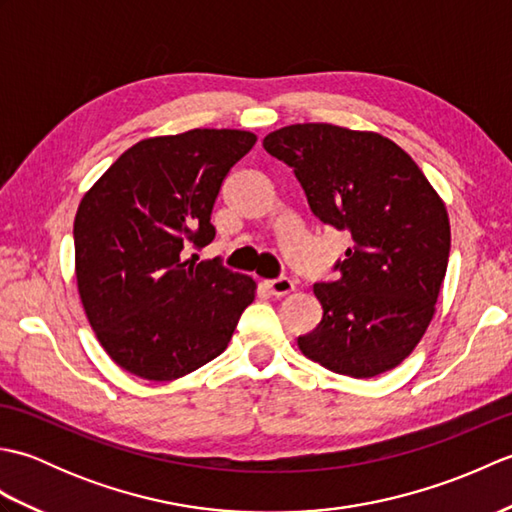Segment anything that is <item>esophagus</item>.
I'll list each match as a JSON object with an SVG mask.
<instances>
[{
    "mask_svg": "<svg viewBox=\"0 0 512 512\" xmlns=\"http://www.w3.org/2000/svg\"><path fill=\"white\" fill-rule=\"evenodd\" d=\"M266 288L270 290V295H275V297H286V295H290L292 290H295V281L288 279V277L270 279V281H266Z\"/></svg>",
    "mask_w": 512,
    "mask_h": 512,
    "instance_id": "1",
    "label": "esophagus"
}]
</instances>
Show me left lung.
<instances>
[{"mask_svg":"<svg viewBox=\"0 0 512 512\" xmlns=\"http://www.w3.org/2000/svg\"><path fill=\"white\" fill-rule=\"evenodd\" d=\"M264 149L292 167L323 224L352 233L339 279L312 288L323 317L299 350L343 376L389 372L436 314L451 250L447 206L407 151L376 132L288 125Z\"/></svg>","mask_w":512,"mask_h":512,"instance_id":"8db88e82","label":"left lung"}]
</instances>
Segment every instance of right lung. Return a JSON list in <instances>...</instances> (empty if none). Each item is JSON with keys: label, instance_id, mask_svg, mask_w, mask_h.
<instances>
[{"label": "right lung", "instance_id": "add662e5", "mask_svg": "<svg viewBox=\"0 0 512 512\" xmlns=\"http://www.w3.org/2000/svg\"><path fill=\"white\" fill-rule=\"evenodd\" d=\"M257 136L189 129L129 147L83 195L74 273L96 339L125 372L176 380L220 356L257 284L220 259H187L213 242L222 182Z\"/></svg>", "mask_w": 512, "mask_h": 512}]
</instances>
